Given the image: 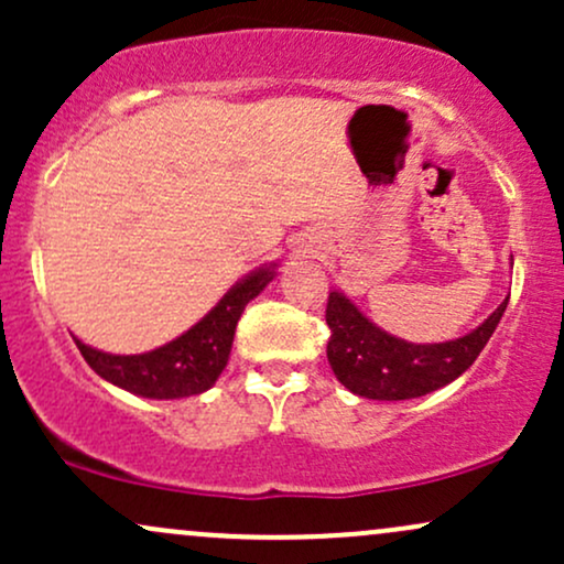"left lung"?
<instances>
[{
  "mask_svg": "<svg viewBox=\"0 0 564 564\" xmlns=\"http://www.w3.org/2000/svg\"><path fill=\"white\" fill-rule=\"evenodd\" d=\"M509 296L475 332L437 345H411L381 332L339 291L328 294V364L349 392L368 400H411L451 384L475 364L494 336Z\"/></svg>",
  "mask_w": 564,
  "mask_h": 564,
  "instance_id": "left-lung-1",
  "label": "left lung"
}]
</instances>
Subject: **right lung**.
<instances>
[{
  "mask_svg": "<svg viewBox=\"0 0 564 564\" xmlns=\"http://www.w3.org/2000/svg\"><path fill=\"white\" fill-rule=\"evenodd\" d=\"M275 278V264L260 268L232 286L196 326L170 345L142 355H111L84 345L74 336L76 347L89 368L121 390L151 400H177L206 392L215 387L230 358L232 336L243 307Z\"/></svg>",
  "mask_w": 564,
  "mask_h": 564,
  "instance_id": "right-lung-1",
  "label": "right lung"
}]
</instances>
